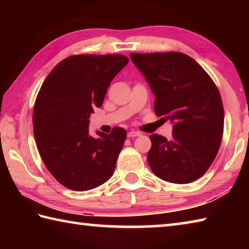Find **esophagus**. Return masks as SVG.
I'll return each instance as SVG.
<instances>
[{"label":"esophagus","mask_w":249,"mask_h":249,"mask_svg":"<svg viewBox=\"0 0 249 249\" xmlns=\"http://www.w3.org/2000/svg\"><path fill=\"white\" fill-rule=\"evenodd\" d=\"M137 136H141V133L134 132V130H130V132L127 133V137L128 138H134V137H137Z\"/></svg>","instance_id":"esophagus-1"}]
</instances>
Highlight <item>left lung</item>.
<instances>
[{
	"mask_svg": "<svg viewBox=\"0 0 249 249\" xmlns=\"http://www.w3.org/2000/svg\"><path fill=\"white\" fill-rule=\"evenodd\" d=\"M155 95L154 111L172 123V137L150 135L147 161L158 178L190 183L201 178L220 148L224 108L220 92L197 62L181 53H130Z\"/></svg>",
	"mask_w": 249,
	"mask_h": 249,
	"instance_id": "8db88e82",
	"label": "left lung"
}]
</instances>
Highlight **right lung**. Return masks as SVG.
I'll use <instances>...</instances> for the list:
<instances>
[{
	"label": "right lung",
	"instance_id": "obj_1",
	"mask_svg": "<svg viewBox=\"0 0 249 249\" xmlns=\"http://www.w3.org/2000/svg\"><path fill=\"white\" fill-rule=\"evenodd\" d=\"M127 64L122 54H74L59 62L40 88L33 112L37 148L53 178L70 190H91L114 174L126 130L92 137L89 119Z\"/></svg>",
	"mask_w": 249,
	"mask_h": 249
}]
</instances>
